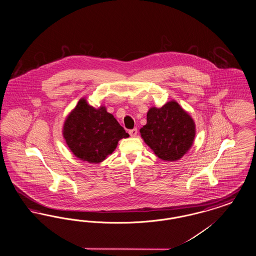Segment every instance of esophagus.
<instances>
[{
  "instance_id": "esophagus-1",
  "label": "esophagus",
  "mask_w": 256,
  "mask_h": 256,
  "mask_svg": "<svg viewBox=\"0 0 256 256\" xmlns=\"http://www.w3.org/2000/svg\"><path fill=\"white\" fill-rule=\"evenodd\" d=\"M128 133H130V135L132 137H135V136L137 135V133H138V130H137V128H133V130H130L128 132Z\"/></svg>"
}]
</instances>
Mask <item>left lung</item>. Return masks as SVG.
<instances>
[{
  "mask_svg": "<svg viewBox=\"0 0 256 256\" xmlns=\"http://www.w3.org/2000/svg\"><path fill=\"white\" fill-rule=\"evenodd\" d=\"M140 133L156 156L164 161H176L192 148L195 124L178 102L170 101L160 108H150Z\"/></svg>",
  "mask_w": 256,
  "mask_h": 256,
  "instance_id": "obj_1",
  "label": "left lung"
}]
</instances>
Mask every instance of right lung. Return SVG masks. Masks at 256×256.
<instances>
[{"instance_id": "right-lung-1", "label": "right lung", "mask_w": 256, "mask_h": 256, "mask_svg": "<svg viewBox=\"0 0 256 256\" xmlns=\"http://www.w3.org/2000/svg\"><path fill=\"white\" fill-rule=\"evenodd\" d=\"M62 135L72 154L92 164L102 162L130 136L104 106L95 108L84 98L66 117Z\"/></svg>"}]
</instances>
